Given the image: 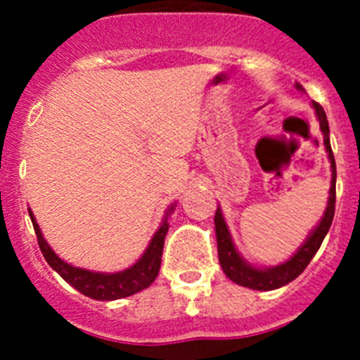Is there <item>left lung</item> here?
<instances>
[{"instance_id": "left-lung-1", "label": "left lung", "mask_w": 360, "mask_h": 360, "mask_svg": "<svg viewBox=\"0 0 360 360\" xmlns=\"http://www.w3.org/2000/svg\"><path fill=\"white\" fill-rule=\"evenodd\" d=\"M295 88L303 91V86L301 84H295ZM311 106L316 110L321 131H323L324 136V148H326L330 165H332V186H330L328 205L324 209V216L321 218L319 225L310 232V236L304 240V243L299 247L297 252H295L290 259L281 263V265L269 266V269H257V266L250 265L249 262H245L243 257L240 256V252L236 250V247L232 243L227 224H225L224 214H221L219 207L216 209L214 229L216 241H218L219 265L224 269L225 276H227L231 281L236 283V285H241V287L254 288V290H276V288L285 287V285H288L290 281H294V279L307 269L308 263L311 262V257L316 256L321 243H323L324 236H326L330 231L333 212H335V158H333L332 146H330V128L328 120H326V113H324V110L317 103H311Z\"/></svg>"}]
</instances>
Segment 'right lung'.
<instances>
[{"instance_id":"right-lung-1","label":"right lung","mask_w":360,"mask_h":360,"mask_svg":"<svg viewBox=\"0 0 360 360\" xmlns=\"http://www.w3.org/2000/svg\"><path fill=\"white\" fill-rule=\"evenodd\" d=\"M173 211L174 205H171L167 209V212H165L164 219H162V225L155 232V236L151 238V243L148 245V249L142 254L141 259L135 265L129 266V269L113 272V274L91 272V270L79 269V266H73L70 263L63 262L61 257L50 249V245L43 238V232H41L39 225H37L36 218H34L30 209H28V214H30L32 225H34V231H36L41 252H43L46 263L56 270L57 274L61 276L66 283H70L75 290L88 295V297L97 299V301H113V299L128 297V295L144 290V288H148L157 279L162 263V250H164L165 234L169 231L167 216Z\"/></svg>"}]
</instances>
